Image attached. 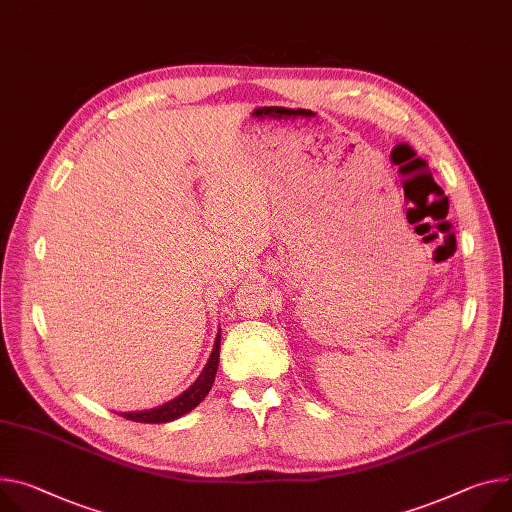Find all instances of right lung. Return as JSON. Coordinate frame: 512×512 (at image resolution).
<instances>
[{"label":"right lung","mask_w":512,"mask_h":512,"mask_svg":"<svg viewBox=\"0 0 512 512\" xmlns=\"http://www.w3.org/2000/svg\"><path fill=\"white\" fill-rule=\"evenodd\" d=\"M218 359H220V329L218 335L214 339V347L212 353L202 369V374L196 378V382L181 392L177 398L157 406V408H149V410H136V412H120V416L128 418V421H136V423H147V425H159V423H171L175 418L192 412L212 390L216 371H218Z\"/></svg>","instance_id":"add662e5"}]
</instances>
